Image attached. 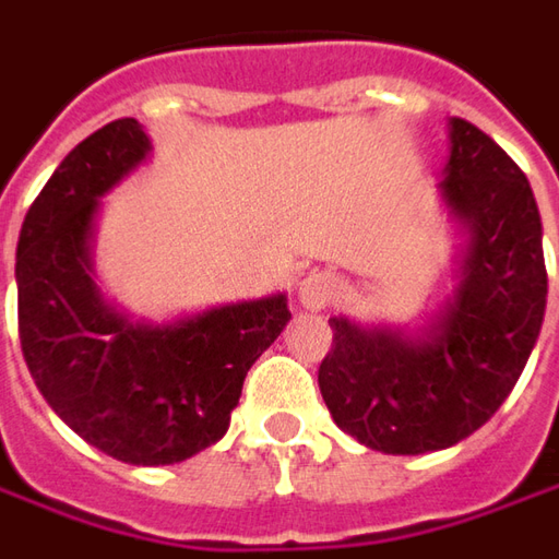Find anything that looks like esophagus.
I'll list each match as a JSON object with an SVG mask.
<instances>
[{
  "label": "esophagus",
  "instance_id": "esophagus-1",
  "mask_svg": "<svg viewBox=\"0 0 559 559\" xmlns=\"http://www.w3.org/2000/svg\"><path fill=\"white\" fill-rule=\"evenodd\" d=\"M338 276L329 271H313L307 273L305 280H301V286H298V298H301V305L310 307V310H323L325 305H332L335 301V295H338Z\"/></svg>",
  "mask_w": 559,
  "mask_h": 559
}]
</instances>
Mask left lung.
<instances>
[{
    "label": "left lung",
    "instance_id": "left-lung-1",
    "mask_svg": "<svg viewBox=\"0 0 559 559\" xmlns=\"http://www.w3.org/2000/svg\"><path fill=\"white\" fill-rule=\"evenodd\" d=\"M443 197L471 227L455 298L425 335L332 317L320 391L335 425L388 455H421L483 428L514 391L545 320L548 271L533 187L496 141L452 119Z\"/></svg>",
    "mask_w": 559,
    "mask_h": 559
}]
</instances>
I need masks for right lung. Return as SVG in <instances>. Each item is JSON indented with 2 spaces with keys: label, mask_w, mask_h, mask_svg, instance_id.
<instances>
[{
  "label": "right lung",
  "mask_w": 559,
  "mask_h": 559,
  "mask_svg": "<svg viewBox=\"0 0 559 559\" xmlns=\"http://www.w3.org/2000/svg\"><path fill=\"white\" fill-rule=\"evenodd\" d=\"M147 150L129 116L70 150L26 212L14 273L21 350L48 406L116 462L156 467L227 433L252 362L292 313L273 295L144 325L104 305L88 276L97 200Z\"/></svg>",
  "instance_id": "add662e5"
}]
</instances>
